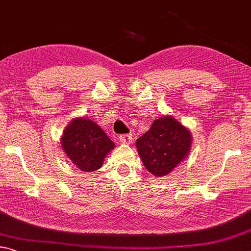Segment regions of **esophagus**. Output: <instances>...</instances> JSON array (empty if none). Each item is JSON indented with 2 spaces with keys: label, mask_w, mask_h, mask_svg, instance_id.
Segmentation results:
<instances>
[{
  "label": "esophagus",
  "mask_w": 251,
  "mask_h": 251,
  "mask_svg": "<svg viewBox=\"0 0 251 251\" xmlns=\"http://www.w3.org/2000/svg\"><path fill=\"white\" fill-rule=\"evenodd\" d=\"M119 141H121L123 144H130L133 142V135L132 134H123L119 136Z\"/></svg>",
  "instance_id": "34e87169"
}]
</instances>
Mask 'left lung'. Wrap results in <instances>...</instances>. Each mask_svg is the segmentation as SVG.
Instances as JSON below:
<instances>
[{
    "mask_svg": "<svg viewBox=\"0 0 251 251\" xmlns=\"http://www.w3.org/2000/svg\"><path fill=\"white\" fill-rule=\"evenodd\" d=\"M146 170L156 176H168L184 158L191 147V135L176 118L160 117L136 141Z\"/></svg>",
    "mask_w": 251,
    "mask_h": 251,
    "instance_id": "left-lung-1",
    "label": "left lung"
}]
</instances>
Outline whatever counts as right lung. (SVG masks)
<instances>
[{"label": "right lung", "instance_id": "1", "mask_svg": "<svg viewBox=\"0 0 251 251\" xmlns=\"http://www.w3.org/2000/svg\"><path fill=\"white\" fill-rule=\"evenodd\" d=\"M61 145L74 164L83 172L100 169L105 156L115 144L96 123L75 118L63 132Z\"/></svg>", "mask_w": 251, "mask_h": 251}]
</instances>
